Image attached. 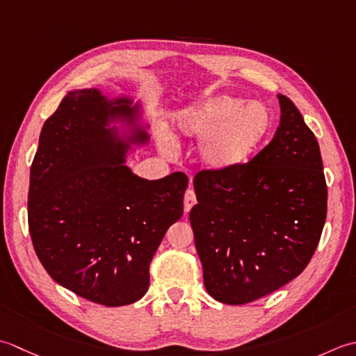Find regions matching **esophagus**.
<instances>
[{
    "label": "esophagus",
    "mask_w": 356,
    "mask_h": 356,
    "mask_svg": "<svg viewBox=\"0 0 356 356\" xmlns=\"http://www.w3.org/2000/svg\"><path fill=\"white\" fill-rule=\"evenodd\" d=\"M197 204V197L192 188H187L184 193V212H191V209Z\"/></svg>",
    "instance_id": "1"
}]
</instances>
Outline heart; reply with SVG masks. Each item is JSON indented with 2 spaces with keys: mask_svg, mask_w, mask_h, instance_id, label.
I'll list each match as a JSON object with an SVG mask.
<instances>
[{
  "mask_svg": "<svg viewBox=\"0 0 356 356\" xmlns=\"http://www.w3.org/2000/svg\"><path fill=\"white\" fill-rule=\"evenodd\" d=\"M272 113L261 103H249L232 95H215L187 107L173 120V136L202 141L200 161L213 172L241 168L257 154L272 132ZM169 154L172 144L161 143Z\"/></svg>",
  "mask_w": 356,
  "mask_h": 356,
  "instance_id": "obj_1",
  "label": "heart"
}]
</instances>
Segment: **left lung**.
<instances>
[{"instance_id": "8db88e82", "label": "left lung", "mask_w": 356, "mask_h": 356, "mask_svg": "<svg viewBox=\"0 0 356 356\" xmlns=\"http://www.w3.org/2000/svg\"><path fill=\"white\" fill-rule=\"evenodd\" d=\"M273 140L230 172L193 178L188 215L207 293L239 306L287 284L306 269L327 215L320 146L296 106L278 95Z\"/></svg>"}]
</instances>
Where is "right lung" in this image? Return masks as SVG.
Segmentation results:
<instances>
[{"label":"right lung","mask_w":356,"mask_h":356,"mask_svg":"<svg viewBox=\"0 0 356 356\" xmlns=\"http://www.w3.org/2000/svg\"><path fill=\"white\" fill-rule=\"evenodd\" d=\"M138 104L98 89L72 90L46 120L31 168L27 218L42 267L70 292L118 307L141 300L165 232L183 216L188 179L149 181L130 170V144H146ZM127 122L121 138L110 122Z\"/></svg>","instance_id":"obj_1"}]
</instances>
